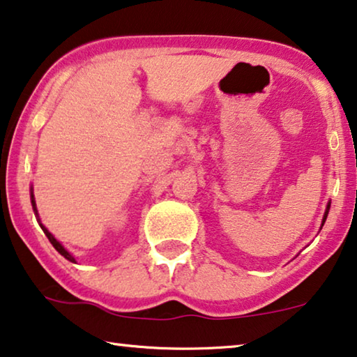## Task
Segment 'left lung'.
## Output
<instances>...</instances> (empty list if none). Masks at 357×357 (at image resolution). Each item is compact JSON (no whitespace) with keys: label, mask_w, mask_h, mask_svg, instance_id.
I'll list each match as a JSON object with an SVG mask.
<instances>
[{"label":"left lung","mask_w":357,"mask_h":357,"mask_svg":"<svg viewBox=\"0 0 357 357\" xmlns=\"http://www.w3.org/2000/svg\"><path fill=\"white\" fill-rule=\"evenodd\" d=\"M328 209H331V204H327V211H326V215H324V220H322V225H324L326 218H327V213H328Z\"/></svg>","instance_id":"obj_1"}]
</instances>
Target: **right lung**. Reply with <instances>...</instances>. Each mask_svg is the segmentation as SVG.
Wrapping results in <instances>:
<instances>
[{
    "label": "right lung",
    "instance_id": "add662e5",
    "mask_svg": "<svg viewBox=\"0 0 357 357\" xmlns=\"http://www.w3.org/2000/svg\"><path fill=\"white\" fill-rule=\"evenodd\" d=\"M31 204H33V209H35V211H36V206H35V199H33V193H31ZM40 225H41V223H40ZM41 228H43V231H45V234L47 236V239H49V241H51V244L54 245V249H56V250L59 252V254H60V255H63V257H65V259H67V260H70V261H75V259H73V255H70V254H68V252L63 249V245H62V244H60V243H59V241H57L56 238H54V236H52L51 233H49V231H47V229H46L45 227H43V225H41Z\"/></svg>",
    "mask_w": 357,
    "mask_h": 357
}]
</instances>
